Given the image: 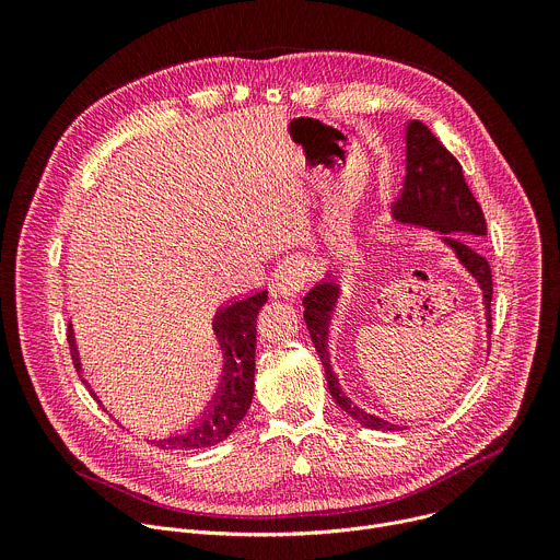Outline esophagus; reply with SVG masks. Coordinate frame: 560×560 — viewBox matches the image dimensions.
I'll use <instances>...</instances> for the list:
<instances>
[{"mask_svg":"<svg viewBox=\"0 0 560 560\" xmlns=\"http://www.w3.org/2000/svg\"><path fill=\"white\" fill-rule=\"evenodd\" d=\"M310 275V264L301 261H288L279 268L277 272V283H275V292L279 296H294L307 281Z\"/></svg>","mask_w":560,"mask_h":560,"instance_id":"1","label":"esophagus"}]
</instances>
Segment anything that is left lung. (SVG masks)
<instances>
[{
	"label": "left lung",
	"instance_id": "obj_1",
	"mask_svg": "<svg viewBox=\"0 0 560 560\" xmlns=\"http://www.w3.org/2000/svg\"><path fill=\"white\" fill-rule=\"evenodd\" d=\"M392 217L401 223L443 232V242L454 250L456 259L476 279L478 288L483 292L486 318L490 328L488 335H492V270L488 259L478 255V250L467 242L469 236L488 234L483 210L465 184L463 168L456 162V156L432 135V130L423 121L417 119H412L406 130V179L401 195L394 201ZM450 233H458L459 236L450 237ZM339 294V283L328 275V279L316 283L303 296V322L307 326L316 354L324 363L328 389L337 406L346 410L352 419H357L363 428L401 432L406 428L387 423L354 406L339 385L328 352V326L332 318L330 314L337 305Z\"/></svg>",
	"mask_w": 560,
	"mask_h": 560
}]
</instances>
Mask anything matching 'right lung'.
I'll return each mask as SVG.
<instances>
[{
	"instance_id": "obj_1",
	"label": "right lung",
	"mask_w": 560,
	"mask_h": 560,
	"mask_svg": "<svg viewBox=\"0 0 560 560\" xmlns=\"http://www.w3.org/2000/svg\"><path fill=\"white\" fill-rule=\"evenodd\" d=\"M268 301V290H261L248 299L234 301L221 307L212 322V330L223 350V376L221 387L206 415L184 434H175L168 439L150 441L164 450H199L210 447L230 436V432L238 425L253 404L255 394V348H257V314L261 305ZM68 346L72 354V363L77 372L82 374L79 352L74 346L72 326L68 324ZM91 389L89 381L82 378ZM95 401L102 406L97 394L91 389Z\"/></svg>"
}]
</instances>
